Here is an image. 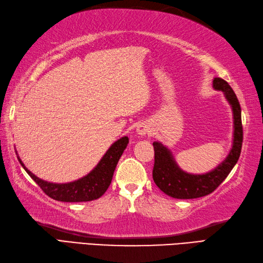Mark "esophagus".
<instances>
[{
  "label": "esophagus",
  "mask_w": 263,
  "mask_h": 263,
  "mask_svg": "<svg viewBox=\"0 0 263 263\" xmlns=\"http://www.w3.org/2000/svg\"><path fill=\"white\" fill-rule=\"evenodd\" d=\"M137 134H139V135H142V136L151 135L152 128L148 124H146V122H142V124H139L137 127Z\"/></svg>",
  "instance_id": "1"
}]
</instances>
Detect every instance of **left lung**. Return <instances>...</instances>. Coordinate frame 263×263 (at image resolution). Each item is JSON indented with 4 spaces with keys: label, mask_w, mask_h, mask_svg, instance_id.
Masks as SVG:
<instances>
[{
    "label": "left lung",
    "mask_w": 263,
    "mask_h": 263,
    "mask_svg": "<svg viewBox=\"0 0 263 263\" xmlns=\"http://www.w3.org/2000/svg\"><path fill=\"white\" fill-rule=\"evenodd\" d=\"M214 87L225 93L227 101L231 103L234 114V141L227 159L214 171L195 176L181 171L174 162L166 147L161 143H153L154 146V167L153 180L159 188L172 198L177 199H194L212 194L229 176L240 157L243 143V126L241 117V106L235 92L225 80L214 79Z\"/></svg>",
    "instance_id": "left-lung-1"
}]
</instances>
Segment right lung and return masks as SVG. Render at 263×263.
Wrapping results in <instances>:
<instances>
[{
	"instance_id": "add662e5",
	"label": "right lung",
	"mask_w": 263,
	"mask_h": 263,
	"mask_svg": "<svg viewBox=\"0 0 263 263\" xmlns=\"http://www.w3.org/2000/svg\"><path fill=\"white\" fill-rule=\"evenodd\" d=\"M128 143H129L128 137L120 138L119 141L111 145V147L104 154L95 170L87 174L86 177L75 181V182L65 184L46 182V181L37 178L29 171L23 165L20 159L19 162L34 182L40 186V189L52 199L65 202L92 201L100 198L109 188L117 163H118L120 156L124 153Z\"/></svg>"
}]
</instances>
